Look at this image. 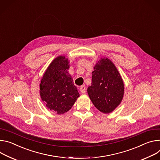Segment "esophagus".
<instances>
[{
  "label": "esophagus",
  "instance_id": "esophagus-1",
  "mask_svg": "<svg viewBox=\"0 0 160 160\" xmlns=\"http://www.w3.org/2000/svg\"><path fill=\"white\" fill-rule=\"evenodd\" d=\"M79 90H80L81 93H82V94L85 93V92H86V86L84 85H82L79 88Z\"/></svg>",
  "mask_w": 160,
  "mask_h": 160
}]
</instances>
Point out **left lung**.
<instances>
[{"label": "left lung", "instance_id": "8db88e82", "mask_svg": "<svg viewBox=\"0 0 160 160\" xmlns=\"http://www.w3.org/2000/svg\"><path fill=\"white\" fill-rule=\"evenodd\" d=\"M93 68L88 94L98 111L111 113L122 100L125 92L122 79L115 65L108 58H101Z\"/></svg>", "mask_w": 160, "mask_h": 160}]
</instances>
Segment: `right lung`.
<instances>
[{
    "label": "right lung",
    "instance_id": "1",
    "mask_svg": "<svg viewBox=\"0 0 160 160\" xmlns=\"http://www.w3.org/2000/svg\"><path fill=\"white\" fill-rule=\"evenodd\" d=\"M69 61L65 56L53 60L46 70L40 83V96L46 106L57 114L68 111L79 93L68 73Z\"/></svg>",
    "mask_w": 160,
    "mask_h": 160
}]
</instances>
